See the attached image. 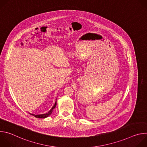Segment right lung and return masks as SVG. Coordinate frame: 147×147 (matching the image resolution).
Wrapping results in <instances>:
<instances>
[{
	"label": "right lung",
	"instance_id": "obj_1",
	"mask_svg": "<svg viewBox=\"0 0 147 147\" xmlns=\"http://www.w3.org/2000/svg\"><path fill=\"white\" fill-rule=\"evenodd\" d=\"M56 106V101L55 102V105H54V106L52 108V109H51L48 113H45V114H42V115H34V114H31V115H32V116H35V117H36V118H40V119L46 118V117H48V116L52 113V112H53V109L55 108Z\"/></svg>",
	"mask_w": 147,
	"mask_h": 147
}]
</instances>
